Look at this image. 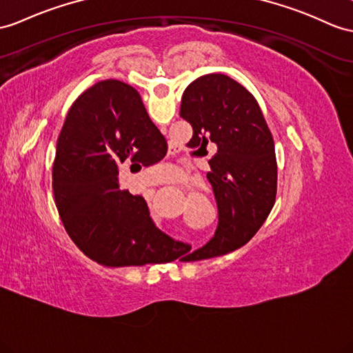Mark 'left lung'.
<instances>
[{
	"label": "left lung",
	"instance_id": "obj_1",
	"mask_svg": "<svg viewBox=\"0 0 353 353\" xmlns=\"http://www.w3.org/2000/svg\"><path fill=\"white\" fill-rule=\"evenodd\" d=\"M179 115L193 127L192 148L217 145L206 174L219 206V228L211 241L184 262L238 250L261 229L276 202L277 160L274 139L256 99L226 74L197 77L185 88ZM199 148V150H201Z\"/></svg>",
	"mask_w": 353,
	"mask_h": 353
}]
</instances>
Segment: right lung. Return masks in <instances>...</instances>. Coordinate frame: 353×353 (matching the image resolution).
Wrapping results in <instances>:
<instances>
[{"instance_id":"obj_1","label":"right lung","mask_w":353,"mask_h":353,"mask_svg":"<svg viewBox=\"0 0 353 353\" xmlns=\"http://www.w3.org/2000/svg\"><path fill=\"white\" fill-rule=\"evenodd\" d=\"M168 143L137 92L121 81H101L82 92L57 141L52 188L72 241L109 268L175 261L178 243L160 232L139 194L121 190L119 166H150Z\"/></svg>"}]
</instances>
